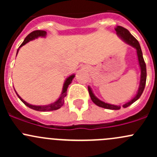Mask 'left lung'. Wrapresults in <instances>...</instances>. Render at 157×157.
<instances>
[{
	"label": "left lung",
	"mask_w": 157,
	"mask_h": 157,
	"mask_svg": "<svg viewBox=\"0 0 157 157\" xmlns=\"http://www.w3.org/2000/svg\"><path fill=\"white\" fill-rule=\"evenodd\" d=\"M115 31H116V34L118 35V36L119 38H121L124 42L128 44L129 45L132 46L133 48L136 49V52H137V59H138V64L140 66V85H139L138 90L137 92V94L135 95L134 98H133L131 100H130L129 102H128L127 103L124 104L123 107L124 108H127V107L131 105V104L134 103L135 101H137L139 98L140 97V96L143 93L144 90L145 85H146V80H147V68H146V64L144 62V60L143 58V54H142L141 48H140V45L139 44L138 41L132 36V35L130 33V32L128 31L127 29L122 27V26H117V27L115 28ZM88 91L90 93V98H91L92 101L96 104V105L99 107H102V108L107 109H111V110H118V109H121L120 105H112V104L106 103V102H103V101L100 100V99H98L96 96L94 95V93H93V90L90 88V86H88Z\"/></svg>",
	"instance_id": "obj_1"
}]
</instances>
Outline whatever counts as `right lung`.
Instances as JSON below:
<instances>
[{
  "mask_svg": "<svg viewBox=\"0 0 157 157\" xmlns=\"http://www.w3.org/2000/svg\"><path fill=\"white\" fill-rule=\"evenodd\" d=\"M46 34H47L46 32L43 31V30H36V31L32 32L31 33H29V34L28 35L26 38H25V39H24V41L23 42V43L20 45V46L19 47L18 49H17V55L19 52V49H20V48H21L23 45H26V44L28 43L29 41L34 40L35 39H37V38H39V37H45V36H46ZM74 77H75V75H74V74H72V75L69 76V77L66 79L65 81H64V85H63L62 92H61V96H60V97L58 98V99H57L55 102L49 104V105H31V104L28 103V102H26V101L23 100V99H22L20 96H19L18 93H17L16 91L15 92H16V93H17V96L20 98V100H21L22 102H23V103L26 105V106H28L30 109H33V110L39 111V112H48V111L57 110V109H60L63 105H64V97L67 96V87H68L69 85L71 84V83L72 82L73 79H74Z\"/></svg>",
  "mask_w": 157,
  "mask_h": 157,
  "instance_id": "obj_1",
  "label": "right lung"
}]
</instances>
